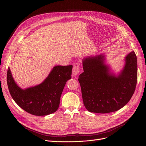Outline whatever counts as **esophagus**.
<instances>
[{
	"instance_id": "obj_1",
	"label": "esophagus",
	"mask_w": 146,
	"mask_h": 146,
	"mask_svg": "<svg viewBox=\"0 0 146 146\" xmlns=\"http://www.w3.org/2000/svg\"><path fill=\"white\" fill-rule=\"evenodd\" d=\"M79 71H80V64L78 63H74L73 67V70H72V75L73 76H77L79 74Z\"/></svg>"
}]
</instances>
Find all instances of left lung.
<instances>
[{
	"instance_id": "obj_1",
	"label": "left lung",
	"mask_w": 146,
	"mask_h": 146,
	"mask_svg": "<svg viewBox=\"0 0 146 146\" xmlns=\"http://www.w3.org/2000/svg\"><path fill=\"white\" fill-rule=\"evenodd\" d=\"M105 56L83 60V72L79 76L83 104L90 112L117 111L131 99L137 81V61L134 51L125 57V64L117 76L105 64Z\"/></svg>"
}]
</instances>
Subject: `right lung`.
<instances>
[{
    "mask_svg": "<svg viewBox=\"0 0 146 146\" xmlns=\"http://www.w3.org/2000/svg\"><path fill=\"white\" fill-rule=\"evenodd\" d=\"M73 66H56L48 77L38 85L25 89L20 88L13 80L8 68L7 83L15 102L26 112L36 116L56 112L67 81L71 79Z\"/></svg>",
    "mask_w": 146,
    "mask_h": 146,
    "instance_id": "1",
    "label": "right lung"
}]
</instances>
